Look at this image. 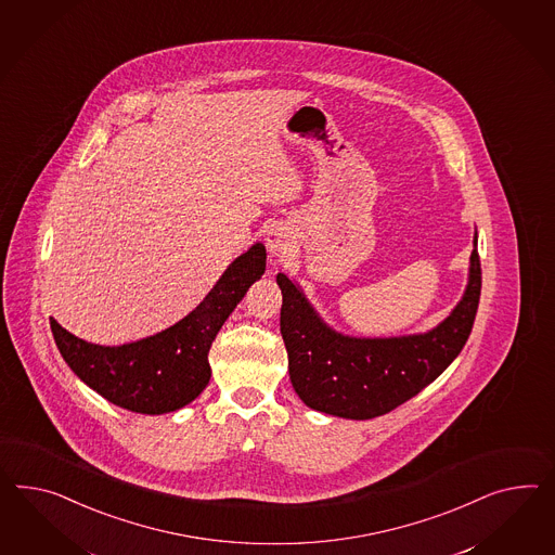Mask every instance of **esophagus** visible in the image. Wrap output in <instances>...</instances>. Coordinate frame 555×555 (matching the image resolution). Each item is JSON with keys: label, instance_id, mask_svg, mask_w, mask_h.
<instances>
[{"label": "esophagus", "instance_id": "34e87169", "mask_svg": "<svg viewBox=\"0 0 555 555\" xmlns=\"http://www.w3.org/2000/svg\"><path fill=\"white\" fill-rule=\"evenodd\" d=\"M293 244H295V236L291 232V228L286 225H274L270 228L269 234H267V246H269L270 255L274 258H283L293 250Z\"/></svg>", "mask_w": 555, "mask_h": 555}]
</instances>
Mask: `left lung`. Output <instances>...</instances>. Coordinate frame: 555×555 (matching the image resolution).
I'll use <instances>...</instances> for the list:
<instances>
[{"label": "left lung", "mask_w": 555, "mask_h": 555, "mask_svg": "<svg viewBox=\"0 0 555 555\" xmlns=\"http://www.w3.org/2000/svg\"><path fill=\"white\" fill-rule=\"evenodd\" d=\"M463 299L435 330L400 337H351L330 327L297 283L276 274L288 375L300 400L347 420L388 414L433 384L465 347L480 299L477 232Z\"/></svg>", "instance_id": "1"}]
</instances>
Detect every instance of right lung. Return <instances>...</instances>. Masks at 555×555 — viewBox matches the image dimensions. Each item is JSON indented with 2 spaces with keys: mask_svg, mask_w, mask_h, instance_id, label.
<instances>
[{
  "mask_svg": "<svg viewBox=\"0 0 555 555\" xmlns=\"http://www.w3.org/2000/svg\"><path fill=\"white\" fill-rule=\"evenodd\" d=\"M264 269L267 248L256 242L190 315L133 344H89L50 319L52 335L68 367L111 404L151 416L176 412L208 386L211 341Z\"/></svg>",
  "mask_w": 555,
  "mask_h": 555,
  "instance_id": "obj_1",
  "label": "right lung"
}]
</instances>
